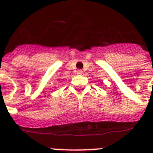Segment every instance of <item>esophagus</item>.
Listing matches in <instances>:
<instances>
[{"label":"esophagus","instance_id":"34e87169","mask_svg":"<svg viewBox=\"0 0 153 153\" xmlns=\"http://www.w3.org/2000/svg\"><path fill=\"white\" fill-rule=\"evenodd\" d=\"M77 74H82V70H78V71H77Z\"/></svg>","mask_w":153,"mask_h":153}]
</instances>
